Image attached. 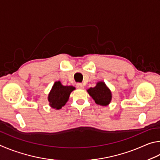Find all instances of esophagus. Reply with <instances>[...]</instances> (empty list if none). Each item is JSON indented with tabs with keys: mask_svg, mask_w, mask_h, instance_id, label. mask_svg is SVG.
<instances>
[{
	"mask_svg": "<svg viewBox=\"0 0 160 160\" xmlns=\"http://www.w3.org/2000/svg\"><path fill=\"white\" fill-rule=\"evenodd\" d=\"M77 88L78 89H83V88H84V86H83L82 83H77Z\"/></svg>",
	"mask_w": 160,
	"mask_h": 160,
	"instance_id": "esophagus-1",
	"label": "esophagus"
}]
</instances>
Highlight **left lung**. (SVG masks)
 Instances as JSON below:
<instances>
[{
    "instance_id": "1",
    "label": "left lung",
    "mask_w": 160,
    "mask_h": 160,
    "mask_svg": "<svg viewBox=\"0 0 160 160\" xmlns=\"http://www.w3.org/2000/svg\"><path fill=\"white\" fill-rule=\"evenodd\" d=\"M87 91L98 105L107 106L111 102L112 93L105 82H98L95 87L90 88Z\"/></svg>"
}]
</instances>
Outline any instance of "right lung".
<instances>
[{"mask_svg":"<svg viewBox=\"0 0 160 160\" xmlns=\"http://www.w3.org/2000/svg\"><path fill=\"white\" fill-rule=\"evenodd\" d=\"M74 90V86H63L60 82H55L48 97L50 107L60 110L68 101L69 95Z\"/></svg>","mask_w":160,"mask_h":160,"instance_id":"add662e5","label":"right lung"}]
</instances>
